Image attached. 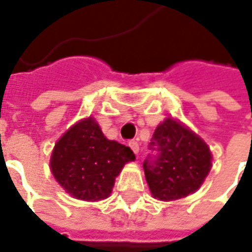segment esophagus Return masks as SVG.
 I'll return each mask as SVG.
<instances>
[{
    "mask_svg": "<svg viewBox=\"0 0 252 252\" xmlns=\"http://www.w3.org/2000/svg\"><path fill=\"white\" fill-rule=\"evenodd\" d=\"M129 146H130V149L133 150L134 154H137V153H139V143H137V141H134V140L129 141Z\"/></svg>",
    "mask_w": 252,
    "mask_h": 252,
    "instance_id": "esophagus-1",
    "label": "esophagus"
}]
</instances>
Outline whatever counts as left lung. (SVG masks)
<instances>
[{
	"instance_id": "8db88e82",
	"label": "left lung",
	"mask_w": 252,
	"mask_h": 252,
	"mask_svg": "<svg viewBox=\"0 0 252 252\" xmlns=\"http://www.w3.org/2000/svg\"><path fill=\"white\" fill-rule=\"evenodd\" d=\"M154 157L143 162L151 195L160 200H175L200 188L212 168L208 144L181 122L167 118L153 134Z\"/></svg>"
}]
</instances>
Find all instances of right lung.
I'll return each instance as SVG.
<instances>
[{
    "label": "right lung",
    "instance_id": "obj_1",
    "mask_svg": "<svg viewBox=\"0 0 252 252\" xmlns=\"http://www.w3.org/2000/svg\"><path fill=\"white\" fill-rule=\"evenodd\" d=\"M134 158L129 147L108 140L95 119L87 118L56 143L50 168L60 187L73 198L95 202L111 195L115 178Z\"/></svg>",
    "mask_w": 252,
    "mask_h": 252
}]
</instances>
